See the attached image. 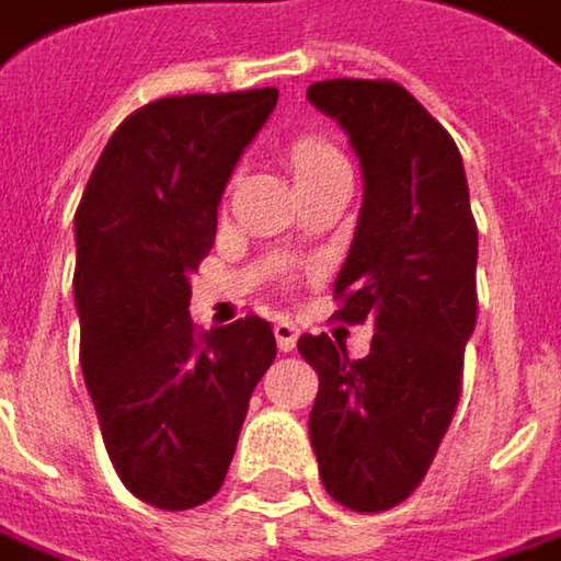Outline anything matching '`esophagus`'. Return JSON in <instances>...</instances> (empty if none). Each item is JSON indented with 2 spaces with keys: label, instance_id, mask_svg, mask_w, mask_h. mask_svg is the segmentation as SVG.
<instances>
[{
  "label": "esophagus",
  "instance_id": "esophagus-1",
  "mask_svg": "<svg viewBox=\"0 0 561 561\" xmlns=\"http://www.w3.org/2000/svg\"><path fill=\"white\" fill-rule=\"evenodd\" d=\"M276 343H279L282 353H291L295 350V340H298V328L291 321H276Z\"/></svg>",
  "mask_w": 561,
  "mask_h": 561
}]
</instances>
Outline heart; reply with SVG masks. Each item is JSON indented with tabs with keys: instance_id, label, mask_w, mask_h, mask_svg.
<instances>
[{
	"instance_id": "obj_1",
	"label": "heart",
	"mask_w": 561,
	"mask_h": 561,
	"mask_svg": "<svg viewBox=\"0 0 561 561\" xmlns=\"http://www.w3.org/2000/svg\"><path fill=\"white\" fill-rule=\"evenodd\" d=\"M285 163L291 167V173H295V179H298L301 185L328 176L331 170L346 167L343 153L333 147L328 137H321V134H301V137H295V140L285 147Z\"/></svg>"
}]
</instances>
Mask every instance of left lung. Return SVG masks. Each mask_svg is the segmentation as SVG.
Listing matches in <instances>:
<instances>
[{
  "instance_id": "obj_1",
  "label": "left lung",
  "mask_w": 561,
  "mask_h": 561,
  "mask_svg": "<svg viewBox=\"0 0 561 561\" xmlns=\"http://www.w3.org/2000/svg\"><path fill=\"white\" fill-rule=\"evenodd\" d=\"M308 99L350 134L366 179L336 318L376 328L363 359L328 333L298 340L321 382L308 431L333 501L379 514L424 482L456 414L479 228L456 140L404 85L324 79Z\"/></svg>"
}]
</instances>
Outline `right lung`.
I'll return each mask as SVG.
<instances>
[{
  "mask_svg": "<svg viewBox=\"0 0 561 561\" xmlns=\"http://www.w3.org/2000/svg\"><path fill=\"white\" fill-rule=\"evenodd\" d=\"M279 89L167 95L118 125L77 208L79 366L108 459L160 511L225 484L250 394L276 359L263 318L198 331L188 276L208 256L218 202Z\"/></svg>",
  "mask_w": 561,
  "mask_h": 561,
  "instance_id": "1",
  "label": "right lung"
}]
</instances>
